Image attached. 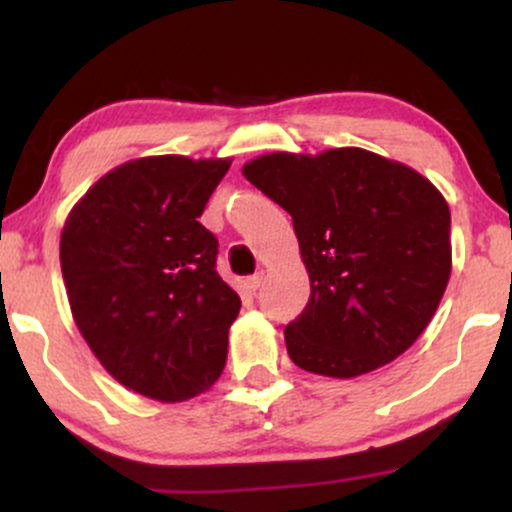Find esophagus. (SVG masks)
I'll use <instances>...</instances> for the list:
<instances>
[{
  "label": "esophagus",
  "instance_id": "esophagus-1",
  "mask_svg": "<svg viewBox=\"0 0 512 512\" xmlns=\"http://www.w3.org/2000/svg\"><path fill=\"white\" fill-rule=\"evenodd\" d=\"M262 279H264V272H257V274L248 276V279H245V289H248V291H257V289H260Z\"/></svg>",
  "mask_w": 512,
  "mask_h": 512
}]
</instances>
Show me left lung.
Returning a JSON list of instances; mask_svg holds the SVG:
<instances>
[{
  "label": "left lung",
  "instance_id": "1",
  "mask_svg": "<svg viewBox=\"0 0 512 512\" xmlns=\"http://www.w3.org/2000/svg\"><path fill=\"white\" fill-rule=\"evenodd\" d=\"M243 175L291 214L310 276L308 305L284 330L291 361L356 378L402 356L450 279V209L438 187L358 146L272 151Z\"/></svg>",
  "mask_w": 512,
  "mask_h": 512
}]
</instances>
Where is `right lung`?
<instances>
[{
	"label": "right lung",
	"mask_w": 512,
	"mask_h": 512,
	"mask_svg": "<svg viewBox=\"0 0 512 512\" xmlns=\"http://www.w3.org/2000/svg\"><path fill=\"white\" fill-rule=\"evenodd\" d=\"M231 158L144 156L93 182L69 211L60 267L81 337L127 390L185 402L226 366L238 293L197 219Z\"/></svg>",
	"instance_id": "right-lung-1"
}]
</instances>
